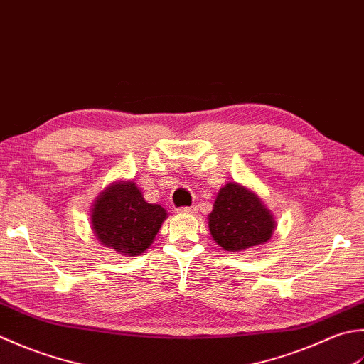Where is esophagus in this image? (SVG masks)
<instances>
[{"instance_id": "esophagus-1", "label": "esophagus", "mask_w": 364, "mask_h": 364, "mask_svg": "<svg viewBox=\"0 0 364 364\" xmlns=\"http://www.w3.org/2000/svg\"><path fill=\"white\" fill-rule=\"evenodd\" d=\"M196 212V207L191 205V207H179L177 209V213H195Z\"/></svg>"}]
</instances>
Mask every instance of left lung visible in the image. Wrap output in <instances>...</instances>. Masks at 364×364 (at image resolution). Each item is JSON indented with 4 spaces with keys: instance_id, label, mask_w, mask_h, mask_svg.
<instances>
[{
    "instance_id": "8db88e82",
    "label": "left lung",
    "mask_w": 364,
    "mask_h": 364,
    "mask_svg": "<svg viewBox=\"0 0 364 364\" xmlns=\"http://www.w3.org/2000/svg\"><path fill=\"white\" fill-rule=\"evenodd\" d=\"M209 229L220 247L242 251L269 240L275 231V220L253 191L229 182L215 199Z\"/></svg>"
}]
</instances>
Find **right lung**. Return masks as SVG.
<instances>
[{"label":"right lung","instance_id":"add662e5","mask_svg":"<svg viewBox=\"0 0 364 364\" xmlns=\"http://www.w3.org/2000/svg\"><path fill=\"white\" fill-rule=\"evenodd\" d=\"M165 218L166 210L146 203L135 183L119 182L94 203L91 223L102 245L125 256H136L151 247Z\"/></svg>","mask_w":364,"mask_h":364}]
</instances>
